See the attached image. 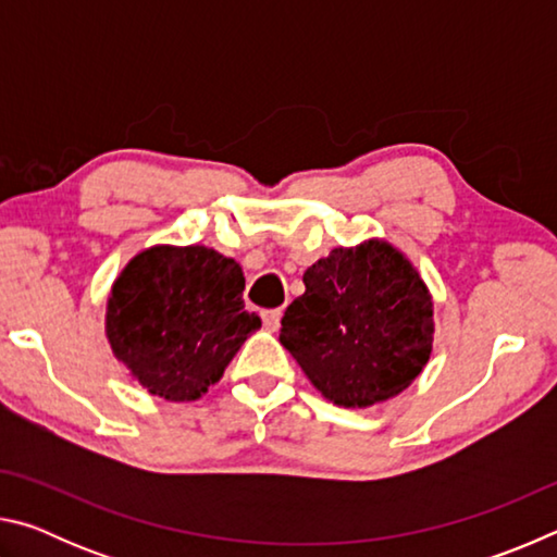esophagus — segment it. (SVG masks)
<instances>
[{
  "mask_svg": "<svg viewBox=\"0 0 557 557\" xmlns=\"http://www.w3.org/2000/svg\"><path fill=\"white\" fill-rule=\"evenodd\" d=\"M280 319H282L280 309H265V312H262V324H265L268 332H277Z\"/></svg>",
  "mask_w": 557,
  "mask_h": 557,
  "instance_id": "34e87169",
  "label": "esophagus"
}]
</instances>
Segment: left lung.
<instances>
[{"instance_id":"1","label":"left lung","mask_w":557,"mask_h":557,"mask_svg":"<svg viewBox=\"0 0 557 557\" xmlns=\"http://www.w3.org/2000/svg\"><path fill=\"white\" fill-rule=\"evenodd\" d=\"M280 344L326 400L369 408L418 379L432 354V295L391 243L334 248L305 272Z\"/></svg>"}]
</instances>
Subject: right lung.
Listing matches in <instances>:
<instances>
[{
    "label": "right lung",
    "mask_w": 557,
    "mask_h": 557,
    "mask_svg": "<svg viewBox=\"0 0 557 557\" xmlns=\"http://www.w3.org/2000/svg\"><path fill=\"white\" fill-rule=\"evenodd\" d=\"M238 262L206 245L137 252L108 297L112 354L159 398L196 400L221 381L260 317L245 312Z\"/></svg>",
    "instance_id": "right-lung-1"
}]
</instances>
